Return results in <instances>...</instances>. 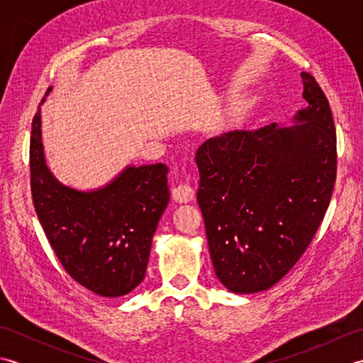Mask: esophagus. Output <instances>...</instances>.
<instances>
[{
	"instance_id": "34e87169",
	"label": "esophagus",
	"mask_w": 363,
	"mask_h": 363,
	"mask_svg": "<svg viewBox=\"0 0 363 363\" xmlns=\"http://www.w3.org/2000/svg\"><path fill=\"white\" fill-rule=\"evenodd\" d=\"M172 196L176 203H190L194 201L195 198V191L191 189L189 184H181V186H177L172 190Z\"/></svg>"
}]
</instances>
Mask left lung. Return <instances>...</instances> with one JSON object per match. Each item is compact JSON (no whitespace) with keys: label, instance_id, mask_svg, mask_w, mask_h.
Returning a JSON list of instances; mask_svg holds the SVG:
<instances>
[{"label":"left lung","instance_id":"left-lung-1","mask_svg":"<svg viewBox=\"0 0 363 363\" xmlns=\"http://www.w3.org/2000/svg\"><path fill=\"white\" fill-rule=\"evenodd\" d=\"M307 106L291 126L230 130L199 146L198 204L218 281L233 293L273 287L303 256L334 190L333 113L301 73Z\"/></svg>","mask_w":363,"mask_h":363}]
</instances>
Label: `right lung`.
<instances>
[{"mask_svg":"<svg viewBox=\"0 0 363 363\" xmlns=\"http://www.w3.org/2000/svg\"><path fill=\"white\" fill-rule=\"evenodd\" d=\"M40 106L33 120L29 150L37 217L76 282L99 296H125L145 277L152 237L169 201L168 167L126 165L98 189L67 186L46 165Z\"/></svg>","mask_w":363,"mask_h":363,"instance_id":"add662e5","label":"right lung"}]
</instances>
